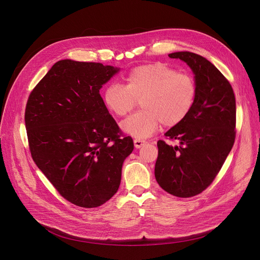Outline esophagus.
I'll return each instance as SVG.
<instances>
[{
  "instance_id": "esophagus-1",
  "label": "esophagus",
  "mask_w": 260,
  "mask_h": 260,
  "mask_svg": "<svg viewBox=\"0 0 260 260\" xmlns=\"http://www.w3.org/2000/svg\"><path fill=\"white\" fill-rule=\"evenodd\" d=\"M147 142L145 140H142V139H135L134 140V144H135V147L136 148H141L142 146H144Z\"/></svg>"
}]
</instances>
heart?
<instances>
[{"label": "heart", "mask_w": 260, "mask_h": 260, "mask_svg": "<svg viewBox=\"0 0 260 260\" xmlns=\"http://www.w3.org/2000/svg\"><path fill=\"white\" fill-rule=\"evenodd\" d=\"M198 86L187 73L164 62L134 68L124 86L112 83L104 91V103L111 113L123 117L140 102L142 110L121 122L128 135L141 139L151 136L162 123L166 127L180 124L196 104Z\"/></svg>", "instance_id": "1"}]
</instances>
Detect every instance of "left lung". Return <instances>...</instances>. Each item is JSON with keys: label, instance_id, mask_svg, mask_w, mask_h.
<instances>
[{"label": "left lung", "instance_id": "8db88e82", "mask_svg": "<svg viewBox=\"0 0 260 260\" xmlns=\"http://www.w3.org/2000/svg\"><path fill=\"white\" fill-rule=\"evenodd\" d=\"M171 58L186 62L196 75L198 94L186 119L166 133L179 146L157 142L155 179L167 192L178 198L202 193L223 166L236 139V98L222 73L205 57L174 52Z\"/></svg>", "mask_w": 260, "mask_h": 260}]
</instances>
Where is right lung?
I'll return each instance as SVG.
<instances>
[{"instance_id": "1", "label": "right lung", "mask_w": 260, "mask_h": 260, "mask_svg": "<svg viewBox=\"0 0 260 260\" xmlns=\"http://www.w3.org/2000/svg\"><path fill=\"white\" fill-rule=\"evenodd\" d=\"M117 68L63 59L37 84L24 121L32 160L58 193L96 208L118 190L125 157L134 150L111 116L100 89Z\"/></svg>"}]
</instances>
